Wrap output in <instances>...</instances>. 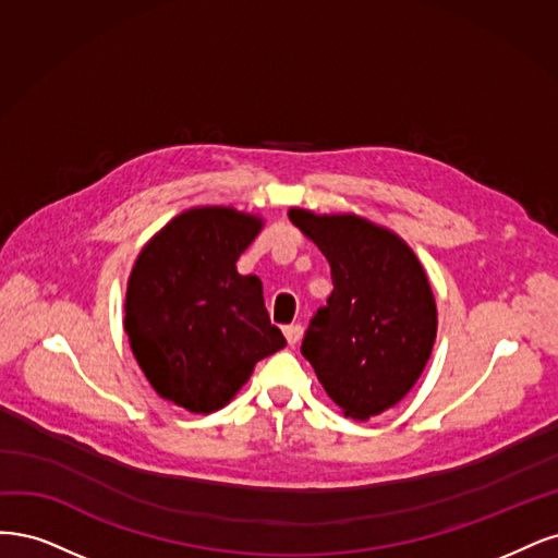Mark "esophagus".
I'll use <instances>...</instances> for the list:
<instances>
[{
	"mask_svg": "<svg viewBox=\"0 0 558 558\" xmlns=\"http://www.w3.org/2000/svg\"><path fill=\"white\" fill-rule=\"evenodd\" d=\"M282 333H284V338H287V343L296 345L299 340H301V336H303V327H301V325H290V327L282 329Z\"/></svg>",
	"mask_w": 558,
	"mask_h": 558,
	"instance_id": "esophagus-1",
	"label": "esophagus"
}]
</instances>
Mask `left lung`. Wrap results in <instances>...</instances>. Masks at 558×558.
<instances>
[{
  "label": "left lung",
  "instance_id": "obj_1",
  "mask_svg": "<svg viewBox=\"0 0 558 558\" xmlns=\"http://www.w3.org/2000/svg\"><path fill=\"white\" fill-rule=\"evenodd\" d=\"M331 266L333 292L305 329L301 354L345 417L366 422L415 387L436 343L426 271L391 229L354 213L290 208Z\"/></svg>",
  "mask_w": 558,
  "mask_h": 558
}]
</instances>
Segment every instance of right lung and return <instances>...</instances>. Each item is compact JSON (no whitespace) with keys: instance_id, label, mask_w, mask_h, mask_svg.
I'll list each match as a JSON object with an SVG mask.
<instances>
[{"instance_id":"right-lung-1","label":"right lung","mask_w":558,"mask_h":558,"mask_svg":"<svg viewBox=\"0 0 558 558\" xmlns=\"http://www.w3.org/2000/svg\"><path fill=\"white\" fill-rule=\"evenodd\" d=\"M264 218L231 206L175 215L141 247L124 296V331L148 383L196 415L225 408L259 359L287 345L257 276L236 262Z\"/></svg>"}]
</instances>
